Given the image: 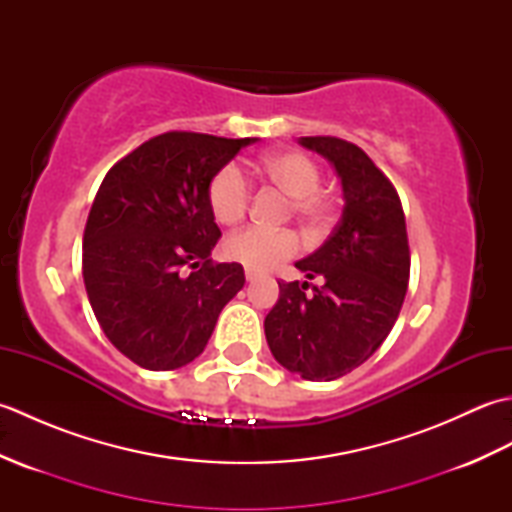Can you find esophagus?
Segmentation results:
<instances>
[{"instance_id":"1","label":"esophagus","mask_w":512,"mask_h":512,"mask_svg":"<svg viewBox=\"0 0 512 512\" xmlns=\"http://www.w3.org/2000/svg\"><path fill=\"white\" fill-rule=\"evenodd\" d=\"M244 275H246V281H255V279L259 277L253 268H246V273H244Z\"/></svg>"}]
</instances>
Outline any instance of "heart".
Here are the masks:
<instances>
[{"instance_id":"b5f03b06","label":"heart","mask_w":512,"mask_h":512,"mask_svg":"<svg viewBox=\"0 0 512 512\" xmlns=\"http://www.w3.org/2000/svg\"><path fill=\"white\" fill-rule=\"evenodd\" d=\"M266 176L292 195V209L303 220L319 222L330 213L332 202L319 191L321 169L303 151H277L262 160ZM250 200V182L244 169L228 162L215 173L209 184V204L217 222L235 224L242 220ZM299 250V237L288 228L246 226L233 233L224 242V255L233 262L253 270L273 268L286 259L295 257Z\"/></svg>"}]
</instances>
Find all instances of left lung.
<instances>
[{
    "label": "left lung",
    "mask_w": 512,
    "mask_h": 512,
    "mask_svg": "<svg viewBox=\"0 0 512 512\" xmlns=\"http://www.w3.org/2000/svg\"><path fill=\"white\" fill-rule=\"evenodd\" d=\"M336 169L343 215L332 235L295 266L308 281H279L266 314L270 352L306 380H334L372 356L394 328L409 284L405 213L394 184L361 147L334 136H303Z\"/></svg>",
    "instance_id": "left-lung-1"
}]
</instances>
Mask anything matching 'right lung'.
Instances as JSON below:
<instances>
[{"label":"right lung","instance_id":"obj_1","mask_svg":"<svg viewBox=\"0 0 512 512\" xmlns=\"http://www.w3.org/2000/svg\"><path fill=\"white\" fill-rule=\"evenodd\" d=\"M250 143L167 132L103 178L83 233V281L105 336L136 365L160 372L191 363L244 288L242 264L211 259L222 233L209 184Z\"/></svg>","mask_w":512,"mask_h":512}]
</instances>
